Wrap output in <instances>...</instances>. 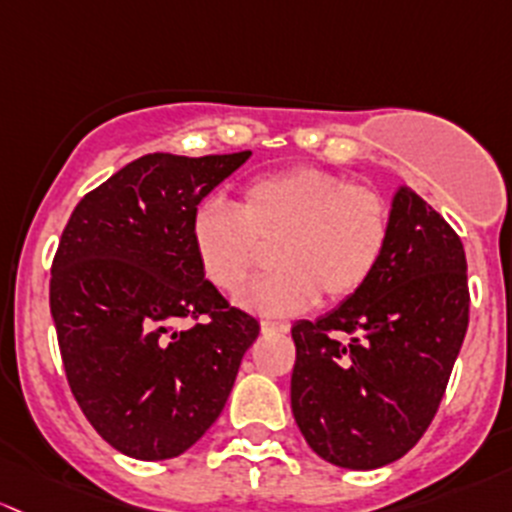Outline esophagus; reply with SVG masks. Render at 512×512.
I'll return each instance as SVG.
<instances>
[{"instance_id": "1", "label": "esophagus", "mask_w": 512, "mask_h": 512, "mask_svg": "<svg viewBox=\"0 0 512 512\" xmlns=\"http://www.w3.org/2000/svg\"><path fill=\"white\" fill-rule=\"evenodd\" d=\"M288 330H291V325L281 323V320H261L263 335H281V333H288Z\"/></svg>"}]
</instances>
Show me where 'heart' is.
Segmentation results:
<instances>
[{
  "instance_id": "1",
  "label": "heart",
  "mask_w": 512,
  "mask_h": 512,
  "mask_svg": "<svg viewBox=\"0 0 512 512\" xmlns=\"http://www.w3.org/2000/svg\"><path fill=\"white\" fill-rule=\"evenodd\" d=\"M392 234L382 192L320 167L258 177L241 192L239 209L204 199L189 221L204 276L236 293L276 246L278 271L239 293L261 315H295L318 303H340L365 288Z\"/></svg>"
}]
</instances>
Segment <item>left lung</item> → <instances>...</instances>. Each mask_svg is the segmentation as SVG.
<instances>
[{"label":"left lung","instance_id":"left-lung-1","mask_svg":"<svg viewBox=\"0 0 512 512\" xmlns=\"http://www.w3.org/2000/svg\"><path fill=\"white\" fill-rule=\"evenodd\" d=\"M392 234L362 291L298 320L291 407L325 461L372 471L424 436L468 328L466 254L414 189L392 199Z\"/></svg>","mask_w":512,"mask_h":512}]
</instances>
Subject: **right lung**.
Instances as JSON below:
<instances>
[{"label":"right lung","instance_id":"add662e5","mask_svg":"<svg viewBox=\"0 0 512 512\" xmlns=\"http://www.w3.org/2000/svg\"><path fill=\"white\" fill-rule=\"evenodd\" d=\"M249 157L152 152L88 192L63 229L49 288L63 370L125 456L165 461L197 444L258 337V320L204 278L189 236L197 204Z\"/></svg>","mask_w":512,"mask_h":512}]
</instances>
